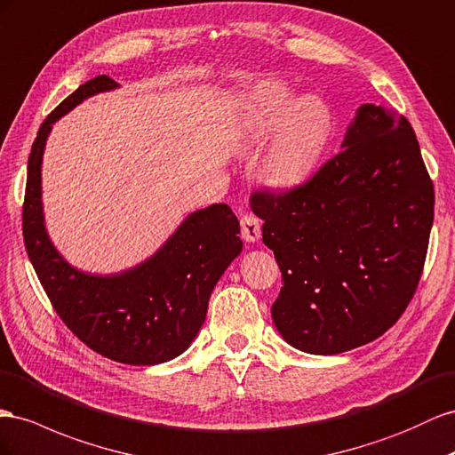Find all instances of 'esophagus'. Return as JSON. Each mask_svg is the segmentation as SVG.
<instances>
[{"instance_id":"esophagus-1","label":"esophagus","mask_w":455,"mask_h":455,"mask_svg":"<svg viewBox=\"0 0 455 455\" xmlns=\"http://www.w3.org/2000/svg\"><path fill=\"white\" fill-rule=\"evenodd\" d=\"M241 235L247 243H256L262 237V224L254 214H244L241 218Z\"/></svg>"}]
</instances>
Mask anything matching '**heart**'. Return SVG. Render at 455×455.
I'll use <instances>...</instances> for the list:
<instances>
[{
    "label": "heart",
    "instance_id": "obj_1",
    "mask_svg": "<svg viewBox=\"0 0 455 455\" xmlns=\"http://www.w3.org/2000/svg\"><path fill=\"white\" fill-rule=\"evenodd\" d=\"M335 136V113L322 95H299L283 82H262L233 108L229 140L237 153L270 143L258 176L267 189L289 193L308 181Z\"/></svg>",
    "mask_w": 455,
    "mask_h": 455
}]
</instances>
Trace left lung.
<instances>
[{"mask_svg":"<svg viewBox=\"0 0 455 455\" xmlns=\"http://www.w3.org/2000/svg\"><path fill=\"white\" fill-rule=\"evenodd\" d=\"M340 149L306 186L251 199L283 277L275 329L317 355L367 345L398 322L435 216L419 143L396 110L362 105Z\"/></svg>","mask_w":455,"mask_h":455,"instance_id":"1","label":"left lung"}]
</instances>
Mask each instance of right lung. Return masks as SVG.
<instances>
[{"mask_svg": "<svg viewBox=\"0 0 455 455\" xmlns=\"http://www.w3.org/2000/svg\"><path fill=\"white\" fill-rule=\"evenodd\" d=\"M105 75L82 84L49 115L28 156L22 235L45 294L84 345L120 363L156 365L186 352L204 323L208 300L243 251L239 222L224 203L183 218L149 258L116 274H92L57 251L45 228L42 163L55 122L97 93L118 90Z\"/></svg>", "mask_w": 455, "mask_h": 455, "instance_id": "add662e5", "label": "right lung"}]
</instances>
